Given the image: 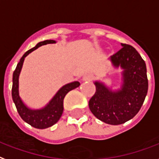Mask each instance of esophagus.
<instances>
[{"label":"esophagus","mask_w":159,"mask_h":159,"mask_svg":"<svg viewBox=\"0 0 159 159\" xmlns=\"http://www.w3.org/2000/svg\"><path fill=\"white\" fill-rule=\"evenodd\" d=\"M93 79V75L91 73H87L83 76L84 81H90Z\"/></svg>","instance_id":"obj_1"}]
</instances>
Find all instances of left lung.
Returning <instances> with one entry per match:
<instances>
[{"mask_svg": "<svg viewBox=\"0 0 159 159\" xmlns=\"http://www.w3.org/2000/svg\"><path fill=\"white\" fill-rule=\"evenodd\" d=\"M121 45V49L109 58L114 68L123 70L120 88L112 89L103 82L95 81L96 92L89 102L92 114L112 125L124 124L138 114L148 88L144 60L133 46Z\"/></svg>", "mask_w": 159, "mask_h": 159, "instance_id": "obj_1", "label": "left lung"}]
</instances>
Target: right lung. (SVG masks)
Returning a JSON list of instances; mask_svg holds the SVG:
<instances>
[{"instance_id":"add662e5","label":"right lung","mask_w":159,"mask_h":159,"mask_svg":"<svg viewBox=\"0 0 159 159\" xmlns=\"http://www.w3.org/2000/svg\"><path fill=\"white\" fill-rule=\"evenodd\" d=\"M56 41L54 40H46L44 41H40L35 45V47L30 49L28 51L25 53L21 59L20 60V62L17 64V66L13 73V78H12V89L11 95L13 102L16 104L17 112L19 113L20 116L25 122L31 125L35 129H47L49 127L53 126L56 124L63 114L64 110V99L68 92L77 88L80 85V83L79 81H74L71 83L66 84L57 91L52 99H50L45 107L41 109H30L25 104L23 100L21 99L19 93V76L21 71L23 63H24L25 58L37 48L41 45H47V44H54Z\"/></svg>"}]
</instances>
